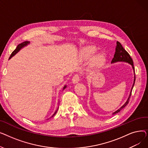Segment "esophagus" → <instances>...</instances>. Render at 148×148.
Returning a JSON list of instances; mask_svg holds the SVG:
<instances>
[{
  "instance_id": "34e87169",
  "label": "esophagus",
  "mask_w": 148,
  "mask_h": 148,
  "mask_svg": "<svg viewBox=\"0 0 148 148\" xmlns=\"http://www.w3.org/2000/svg\"><path fill=\"white\" fill-rule=\"evenodd\" d=\"M72 81H73V83H78L79 81H80V76L79 74H75L74 75V77H73V79H72Z\"/></svg>"
}]
</instances>
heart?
I'll return each mask as SVG.
<instances>
[{"mask_svg":"<svg viewBox=\"0 0 148 148\" xmlns=\"http://www.w3.org/2000/svg\"><path fill=\"white\" fill-rule=\"evenodd\" d=\"M97 50L93 46L87 47L83 49L80 54V58L82 60H88L90 59L95 53ZM106 62V56L102 53L95 54L91 59L90 65L95 71H97L101 68Z\"/></svg>","mask_w":148,"mask_h":148,"instance_id":"heart-1","label":"heart"}]
</instances>
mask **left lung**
<instances>
[{"label": "left lung", "instance_id": "8db88e82", "mask_svg": "<svg viewBox=\"0 0 148 148\" xmlns=\"http://www.w3.org/2000/svg\"><path fill=\"white\" fill-rule=\"evenodd\" d=\"M128 62L130 64H131L133 66V70H134V73L135 74V70H134V64H133V61L132 58H131L130 55L129 54V53L123 49V47H122V45H121V44L117 41L116 42V49H115V53L114 54V58H113L112 60V63H114V62ZM135 81H136V75H134V83L133 86H132L131 92H130V96L127 99V101H126V103L124 104L119 109H118V110H116L115 112L113 113V114H116L119 113L121 110H122L123 108L125 107L129 103L130 101V97L131 95V93H132V90H133V88L134 87V85L135 83Z\"/></svg>", "mask_w": 148, "mask_h": 148}]
</instances>
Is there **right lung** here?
<instances>
[{"label": "right lung", "mask_w": 148, "mask_h": 148, "mask_svg": "<svg viewBox=\"0 0 148 148\" xmlns=\"http://www.w3.org/2000/svg\"><path fill=\"white\" fill-rule=\"evenodd\" d=\"M27 44H29V42H28V41H25V42H21V44H18V45H17V48L15 49L13 51H12V53H11V56H10V59L11 58H12L14 55H15V54H16L22 47H23L24 46H26V45H27ZM66 86H65L64 87V89H63V90L66 88ZM58 110L54 112V113L53 114V116H51V118L53 117V116H54V115L56 114V113H57V111H58Z\"/></svg>", "instance_id": "right-lung-1"}]
</instances>
